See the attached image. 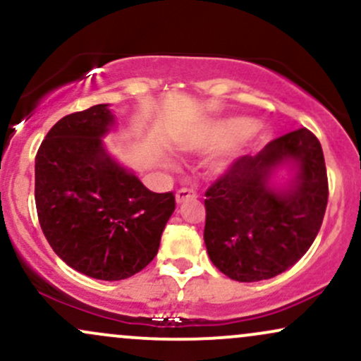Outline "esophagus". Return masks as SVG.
<instances>
[{"instance_id": "esophagus-1", "label": "esophagus", "mask_w": 361, "mask_h": 361, "mask_svg": "<svg viewBox=\"0 0 361 361\" xmlns=\"http://www.w3.org/2000/svg\"><path fill=\"white\" fill-rule=\"evenodd\" d=\"M176 204H183L186 200H195L197 198V192H193L192 188H180L175 195Z\"/></svg>"}]
</instances>
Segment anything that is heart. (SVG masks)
Here are the masks:
<instances>
[{
  "mask_svg": "<svg viewBox=\"0 0 361 361\" xmlns=\"http://www.w3.org/2000/svg\"><path fill=\"white\" fill-rule=\"evenodd\" d=\"M267 137V130L258 123H250L244 118H221L198 128L186 139L185 147L190 151H210L221 147L210 161V169L222 175L252 144Z\"/></svg>",
  "mask_w": 361,
  "mask_h": 361,
  "instance_id": "1",
  "label": "heart"
}]
</instances>
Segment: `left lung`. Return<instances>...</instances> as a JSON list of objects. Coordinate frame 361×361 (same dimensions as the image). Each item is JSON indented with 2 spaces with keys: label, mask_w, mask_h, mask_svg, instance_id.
Segmentation results:
<instances>
[{
  "label": "left lung",
  "mask_w": 361,
  "mask_h": 361,
  "mask_svg": "<svg viewBox=\"0 0 361 361\" xmlns=\"http://www.w3.org/2000/svg\"><path fill=\"white\" fill-rule=\"evenodd\" d=\"M288 167L294 185L272 178ZM209 258L235 281L280 275L307 252L327 205L321 142L307 128L288 132L256 156H243L205 193Z\"/></svg>",
  "instance_id": "obj_1"
}]
</instances>
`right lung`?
I'll use <instances>...</instances> for the list:
<instances>
[{
    "label": "right lung",
    "mask_w": 361,
    "mask_h": 361,
    "mask_svg": "<svg viewBox=\"0 0 361 361\" xmlns=\"http://www.w3.org/2000/svg\"><path fill=\"white\" fill-rule=\"evenodd\" d=\"M110 105L66 115L35 156V205L45 239L73 270L123 280L157 255L175 195L154 193L106 151Z\"/></svg>",
    "instance_id": "1"
}]
</instances>
